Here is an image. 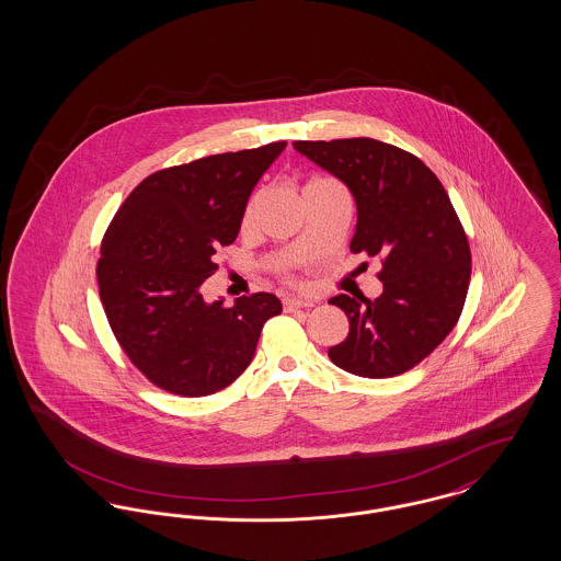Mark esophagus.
Returning a JSON list of instances; mask_svg holds the SVG:
<instances>
[{
  "mask_svg": "<svg viewBox=\"0 0 561 561\" xmlns=\"http://www.w3.org/2000/svg\"><path fill=\"white\" fill-rule=\"evenodd\" d=\"M313 305H316V300H309V298H294V296L284 298V309H286V311H296V309H309V307H313Z\"/></svg>",
  "mask_w": 561,
  "mask_h": 561,
  "instance_id": "34e87169",
  "label": "esophagus"
}]
</instances>
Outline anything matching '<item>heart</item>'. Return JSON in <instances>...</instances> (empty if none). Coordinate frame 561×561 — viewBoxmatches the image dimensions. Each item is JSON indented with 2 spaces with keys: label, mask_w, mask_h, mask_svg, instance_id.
Here are the masks:
<instances>
[{
  "label": "heart",
  "mask_w": 561,
  "mask_h": 561,
  "mask_svg": "<svg viewBox=\"0 0 561 561\" xmlns=\"http://www.w3.org/2000/svg\"><path fill=\"white\" fill-rule=\"evenodd\" d=\"M325 181H328V179H311V181L307 183V187H311V185H318V183H325ZM256 210H259V195L250 197V202L245 204V210H243V216H241V227H243V229H248V227L254 222Z\"/></svg>",
  "instance_id": "heart-1"
}]
</instances>
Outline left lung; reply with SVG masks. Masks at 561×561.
Segmentation results:
<instances>
[{
    "instance_id": "obj_1",
    "label": "left lung",
    "mask_w": 561,
    "mask_h": 561,
    "mask_svg": "<svg viewBox=\"0 0 561 561\" xmlns=\"http://www.w3.org/2000/svg\"><path fill=\"white\" fill-rule=\"evenodd\" d=\"M294 149L347 185L357 206L351 252L380 256L378 298H330L348 318L332 364L389 378L421 364L460 318L471 250L439 179L416 156L374 138L296 140Z\"/></svg>"
}]
</instances>
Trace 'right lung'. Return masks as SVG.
<instances>
[{"label":"right lung","mask_w":561,"mask_h":561,"mask_svg":"<svg viewBox=\"0 0 561 561\" xmlns=\"http://www.w3.org/2000/svg\"><path fill=\"white\" fill-rule=\"evenodd\" d=\"M286 140L147 176L113 216L96 265L108 325L134 366L163 391L204 398L252 362L275 294L206 302L214 254L240 233L248 197Z\"/></svg>","instance_id":"add662e5"}]
</instances>
